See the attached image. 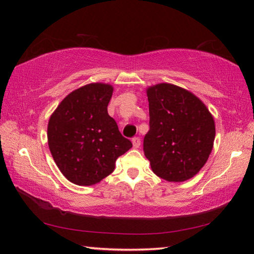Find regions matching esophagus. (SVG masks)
I'll return each mask as SVG.
<instances>
[{"mask_svg": "<svg viewBox=\"0 0 254 254\" xmlns=\"http://www.w3.org/2000/svg\"><path fill=\"white\" fill-rule=\"evenodd\" d=\"M132 144H133V147H134L135 149L139 148V147H140V144H141V140H140V137H137V136L133 137V139H132Z\"/></svg>", "mask_w": 254, "mask_h": 254, "instance_id": "obj_1", "label": "esophagus"}]
</instances>
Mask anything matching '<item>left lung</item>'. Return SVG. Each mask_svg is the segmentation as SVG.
Segmentation results:
<instances>
[{"instance_id":"obj_1","label":"left lung","mask_w":254,"mask_h":254,"mask_svg":"<svg viewBox=\"0 0 254 254\" xmlns=\"http://www.w3.org/2000/svg\"><path fill=\"white\" fill-rule=\"evenodd\" d=\"M150 130L144 156L158 177L185 182L198 173L212 152L215 123L207 107L194 94L173 84L147 89Z\"/></svg>"}]
</instances>
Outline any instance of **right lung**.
Masks as SVG:
<instances>
[{"label": "right lung", "instance_id": "right-lung-1", "mask_svg": "<svg viewBox=\"0 0 254 254\" xmlns=\"http://www.w3.org/2000/svg\"><path fill=\"white\" fill-rule=\"evenodd\" d=\"M109 84L92 83L64 98L48 123V144L56 165L75 185L91 186L113 173L117 159L132 148L107 113Z\"/></svg>", "mask_w": 254, "mask_h": 254}]
</instances>
